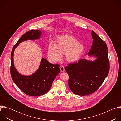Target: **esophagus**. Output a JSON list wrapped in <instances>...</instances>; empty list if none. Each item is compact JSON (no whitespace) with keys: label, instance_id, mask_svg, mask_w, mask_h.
<instances>
[{"label":"esophagus","instance_id":"esophagus-1","mask_svg":"<svg viewBox=\"0 0 121 121\" xmlns=\"http://www.w3.org/2000/svg\"><path fill=\"white\" fill-rule=\"evenodd\" d=\"M60 70H61V72H64V71H65V69L64 66L63 65H60Z\"/></svg>","mask_w":121,"mask_h":121}]
</instances>
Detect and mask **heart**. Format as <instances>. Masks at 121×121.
Segmentation results:
<instances>
[{"label":"heart","instance_id":"1","mask_svg":"<svg viewBox=\"0 0 121 121\" xmlns=\"http://www.w3.org/2000/svg\"><path fill=\"white\" fill-rule=\"evenodd\" d=\"M84 50V45L70 35L60 37L55 45L50 43L48 48V56L52 61L61 59V55H66V60L69 63L78 61Z\"/></svg>","mask_w":121,"mask_h":121}]
</instances>
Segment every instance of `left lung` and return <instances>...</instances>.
Listing matches in <instances>:
<instances>
[{
  "instance_id": "obj_1",
  "label": "left lung",
  "mask_w": 121,
  "mask_h": 121,
  "mask_svg": "<svg viewBox=\"0 0 121 121\" xmlns=\"http://www.w3.org/2000/svg\"><path fill=\"white\" fill-rule=\"evenodd\" d=\"M93 39L89 56L97 58L93 62L85 59L69 64L65 67L69 76L68 86L75 94L86 96L95 92L108 76L110 70L108 49L105 42L92 31Z\"/></svg>"
}]
</instances>
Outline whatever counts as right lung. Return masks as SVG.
Returning a JSON list of instances; mask_svg holds the SVG:
<instances>
[{"instance_id":"add662e5","label":"right lung","mask_w":121,"mask_h":121,"mask_svg":"<svg viewBox=\"0 0 121 121\" xmlns=\"http://www.w3.org/2000/svg\"><path fill=\"white\" fill-rule=\"evenodd\" d=\"M41 31L30 30L24 34L14 45L11 54L10 74L12 80L18 88L25 94L30 96H40L45 94L60 72V65L50 63L42 58L41 65L35 73L29 76L21 75L14 65L13 54L15 49L19 44L25 40H35L40 37Z\"/></svg>"}]
</instances>
